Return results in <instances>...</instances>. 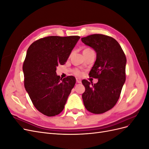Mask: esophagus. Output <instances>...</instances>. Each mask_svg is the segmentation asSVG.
Here are the masks:
<instances>
[{"label": "esophagus", "mask_w": 149, "mask_h": 149, "mask_svg": "<svg viewBox=\"0 0 149 149\" xmlns=\"http://www.w3.org/2000/svg\"><path fill=\"white\" fill-rule=\"evenodd\" d=\"M76 82H77L78 83H81V79L79 78H76Z\"/></svg>", "instance_id": "1"}]
</instances>
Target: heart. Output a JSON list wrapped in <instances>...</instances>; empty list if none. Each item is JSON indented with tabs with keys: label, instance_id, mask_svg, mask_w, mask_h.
<instances>
[{
	"label": "heart",
	"instance_id": "1",
	"mask_svg": "<svg viewBox=\"0 0 149 149\" xmlns=\"http://www.w3.org/2000/svg\"><path fill=\"white\" fill-rule=\"evenodd\" d=\"M90 49L88 48V49ZM73 73L75 75H76V76H80L82 75V72L78 69H74L73 70Z\"/></svg>",
	"mask_w": 149,
	"mask_h": 149
}]
</instances>
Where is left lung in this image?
Listing matches in <instances>:
<instances>
[{
	"label": "left lung",
	"instance_id": "left-lung-1",
	"mask_svg": "<svg viewBox=\"0 0 149 149\" xmlns=\"http://www.w3.org/2000/svg\"><path fill=\"white\" fill-rule=\"evenodd\" d=\"M81 41L96 53L89 75L98 79L94 84L82 81L85 87L83 103L88 111L102 114L112 109L120 97L125 81L126 57L119 43L109 36L93 34L81 38Z\"/></svg>",
	"mask_w": 149,
	"mask_h": 149
}]
</instances>
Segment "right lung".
<instances>
[{
	"mask_svg": "<svg viewBox=\"0 0 149 149\" xmlns=\"http://www.w3.org/2000/svg\"><path fill=\"white\" fill-rule=\"evenodd\" d=\"M79 38L49 36L34 42L27 49L24 86L36 109L44 115L55 116L64 109L76 79L73 76L60 78L56 67L65 63Z\"/></svg>",
	"mask_w": 149,
	"mask_h": 149,
	"instance_id": "add662e5",
	"label": "right lung"
}]
</instances>
